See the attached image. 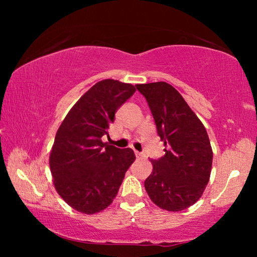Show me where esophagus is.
Masks as SVG:
<instances>
[{"mask_svg":"<svg viewBox=\"0 0 257 257\" xmlns=\"http://www.w3.org/2000/svg\"><path fill=\"white\" fill-rule=\"evenodd\" d=\"M135 155H136L137 159H143V156H144L141 153V152H138V151H135Z\"/></svg>","mask_w":257,"mask_h":257,"instance_id":"esophagus-1","label":"esophagus"}]
</instances>
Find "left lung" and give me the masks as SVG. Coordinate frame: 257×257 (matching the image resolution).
<instances>
[{"label":"left lung","mask_w":257,"mask_h":257,"mask_svg":"<svg viewBox=\"0 0 257 257\" xmlns=\"http://www.w3.org/2000/svg\"><path fill=\"white\" fill-rule=\"evenodd\" d=\"M153 115L165 154L151 160L145 180L150 198L163 210L178 212L201 198L210 179L213 153L206 129L180 93L164 81L136 85Z\"/></svg>","instance_id":"1"}]
</instances>
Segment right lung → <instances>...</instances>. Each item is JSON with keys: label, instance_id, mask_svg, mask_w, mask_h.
<instances>
[{"label": "right lung", "instance_id": "right-lung-1", "mask_svg": "<svg viewBox=\"0 0 257 257\" xmlns=\"http://www.w3.org/2000/svg\"><path fill=\"white\" fill-rule=\"evenodd\" d=\"M136 92L135 86L104 79L82 95L55 135L50 168L55 189L72 208L94 214L118 194L130 165L132 149L102 142L118 108Z\"/></svg>", "mask_w": 257, "mask_h": 257}]
</instances>
